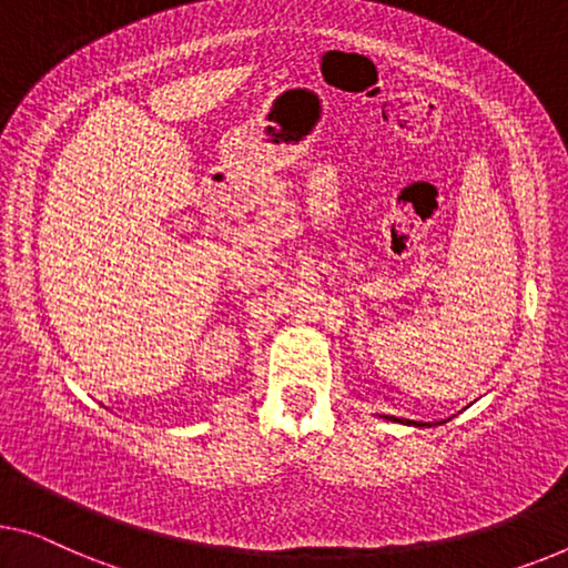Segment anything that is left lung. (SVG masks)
Returning a JSON list of instances; mask_svg holds the SVG:
<instances>
[{"label":"left lung","mask_w":568,"mask_h":568,"mask_svg":"<svg viewBox=\"0 0 568 568\" xmlns=\"http://www.w3.org/2000/svg\"><path fill=\"white\" fill-rule=\"evenodd\" d=\"M405 423H413V420H405Z\"/></svg>","instance_id":"obj_1"}]
</instances>
